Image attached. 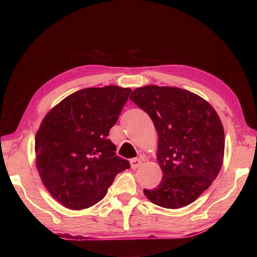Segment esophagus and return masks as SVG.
<instances>
[{
	"label": "esophagus",
	"mask_w": 257,
	"mask_h": 257,
	"mask_svg": "<svg viewBox=\"0 0 257 257\" xmlns=\"http://www.w3.org/2000/svg\"><path fill=\"white\" fill-rule=\"evenodd\" d=\"M143 163V160L142 159H138V158H135L130 160V165H132V169H137L142 165Z\"/></svg>",
	"instance_id": "1"
}]
</instances>
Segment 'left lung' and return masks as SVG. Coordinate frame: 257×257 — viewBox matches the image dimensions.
Instances as JSON below:
<instances>
[{"label": "left lung", "instance_id": "8db88e82", "mask_svg": "<svg viewBox=\"0 0 257 257\" xmlns=\"http://www.w3.org/2000/svg\"><path fill=\"white\" fill-rule=\"evenodd\" d=\"M130 99L151 116L158 132V162L163 178L144 189L152 203L179 208L193 203L219 175L224 130L214 108L189 90L169 86L136 88Z\"/></svg>", "mask_w": 257, "mask_h": 257}]
</instances>
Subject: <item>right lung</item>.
Segmentation results:
<instances>
[{
    "label": "right lung",
    "mask_w": 257,
    "mask_h": 257,
    "mask_svg": "<svg viewBox=\"0 0 257 257\" xmlns=\"http://www.w3.org/2000/svg\"><path fill=\"white\" fill-rule=\"evenodd\" d=\"M132 89L110 85L69 95L43 119L35 138L45 188L70 210L98 203L115 176L130 168L108 139Z\"/></svg>",
    "instance_id": "add662e5"
}]
</instances>
